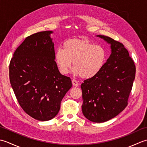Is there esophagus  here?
<instances>
[{
    "mask_svg": "<svg viewBox=\"0 0 147 147\" xmlns=\"http://www.w3.org/2000/svg\"><path fill=\"white\" fill-rule=\"evenodd\" d=\"M72 84H73V85L74 86H78L79 85V83H78V82H76V81L74 80H72Z\"/></svg>",
    "mask_w": 147,
    "mask_h": 147,
    "instance_id": "1",
    "label": "esophagus"
}]
</instances>
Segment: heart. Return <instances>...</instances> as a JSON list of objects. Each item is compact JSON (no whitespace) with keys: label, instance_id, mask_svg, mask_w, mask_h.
<instances>
[{"label":"heart","instance_id":"obj_1","mask_svg":"<svg viewBox=\"0 0 147 147\" xmlns=\"http://www.w3.org/2000/svg\"><path fill=\"white\" fill-rule=\"evenodd\" d=\"M55 61L61 73L69 71L72 61L74 73L85 79L91 78L101 70L106 61V52L87 38H73L63 43V50L55 52Z\"/></svg>","mask_w":147,"mask_h":147}]
</instances>
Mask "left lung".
<instances>
[{
    "instance_id": "obj_1",
    "label": "left lung",
    "mask_w": 147,
    "mask_h": 147,
    "mask_svg": "<svg viewBox=\"0 0 147 147\" xmlns=\"http://www.w3.org/2000/svg\"><path fill=\"white\" fill-rule=\"evenodd\" d=\"M98 36L111 43L112 53L95 76L84 81L82 112L94 123L114 118L128 104L136 66L123 43L104 35Z\"/></svg>"
}]
</instances>
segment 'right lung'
<instances>
[{"mask_svg": "<svg viewBox=\"0 0 147 147\" xmlns=\"http://www.w3.org/2000/svg\"><path fill=\"white\" fill-rule=\"evenodd\" d=\"M52 31L27 36L16 50L9 64V78L19 104L30 116L45 121L54 118L72 86L55 61Z\"/></svg>", "mask_w": 147, "mask_h": 147, "instance_id": "right-lung-1", "label": "right lung"}]
</instances>
